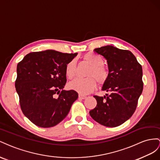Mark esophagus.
<instances>
[{
    "label": "esophagus",
    "instance_id": "1",
    "mask_svg": "<svg viewBox=\"0 0 160 160\" xmlns=\"http://www.w3.org/2000/svg\"><path fill=\"white\" fill-rule=\"evenodd\" d=\"M78 97H79V98H80V99H85L86 97H86L85 95H82V94H79V96H78Z\"/></svg>",
    "mask_w": 160,
    "mask_h": 160
}]
</instances>
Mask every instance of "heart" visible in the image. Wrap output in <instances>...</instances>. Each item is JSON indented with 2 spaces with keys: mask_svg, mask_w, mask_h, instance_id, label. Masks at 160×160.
<instances>
[{
  "mask_svg": "<svg viewBox=\"0 0 160 160\" xmlns=\"http://www.w3.org/2000/svg\"><path fill=\"white\" fill-rule=\"evenodd\" d=\"M85 62L91 65L87 75L89 77L85 78H77L71 82L69 86L82 94H88L92 92L97 86V82L99 84H104L108 78V72L104 66V61L102 57L96 53L89 52L83 56ZM76 63L74 60L70 61L66 66V74L69 79L74 78L76 76ZM95 78L94 79V78Z\"/></svg>",
  "mask_w": 160,
  "mask_h": 160,
  "instance_id": "1",
  "label": "heart"
}]
</instances>
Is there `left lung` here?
Masks as SVG:
<instances>
[{"instance_id": "obj_1", "label": "left lung", "mask_w": 160, "mask_h": 160, "mask_svg": "<svg viewBox=\"0 0 160 160\" xmlns=\"http://www.w3.org/2000/svg\"><path fill=\"white\" fill-rule=\"evenodd\" d=\"M94 51L107 61L108 78L102 90L110 94L94 96L97 104L90 115L102 125L119 126L131 118L138 105L143 88L142 67L129 50L107 45Z\"/></svg>"}]
</instances>
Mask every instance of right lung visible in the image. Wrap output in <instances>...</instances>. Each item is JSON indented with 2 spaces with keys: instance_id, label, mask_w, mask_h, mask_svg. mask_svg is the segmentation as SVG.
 Segmentation results:
<instances>
[{
  "instance_id": "1",
  "label": "right lung",
  "mask_w": 160,
  "mask_h": 160,
  "mask_svg": "<svg viewBox=\"0 0 160 160\" xmlns=\"http://www.w3.org/2000/svg\"><path fill=\"white\" fill-rule=\"evenodd\" d=\"M76 55L48 49L29 53L17 64L15 88L21 108L35 125L56 126L78 97L74 90H63L67 81L66 66Z\"/></svg>"
}]
</instances>
